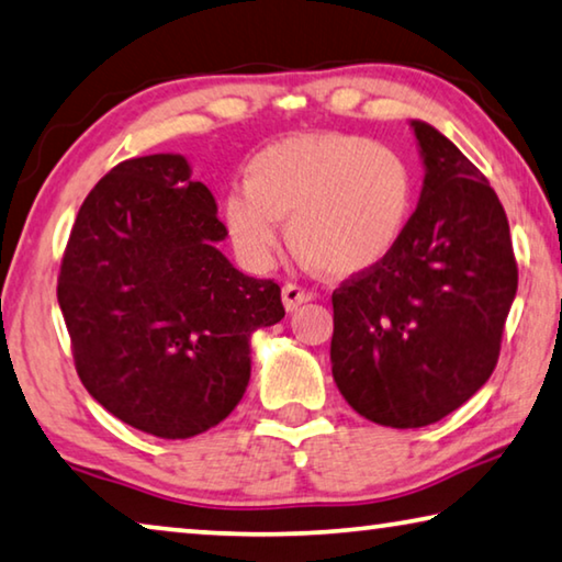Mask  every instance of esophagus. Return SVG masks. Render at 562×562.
Masks as SVG:
<instances>
[{
  "label": "esophagus",
  "instance_id": "esophagus-1",
  "mask_svg": "<svg viewBox=\"0 0 562 562\" xmlns=\"http://www.w3.org/2000/svg\"><path fill=\"white\" fill-rule=\"evenodd\" d=\"M307 300H315V295H313V292L297 288V284L288 282L282 288V305H284V310H288V313H292V310H297L302 302H307Z\"/></svg>",
  "mask_w": 562,
  "mask_h": 562
}]
</instances>
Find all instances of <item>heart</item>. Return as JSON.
Here are the masks:
<instances>
[{"label":"heart","instance_id":"1","mask_svg":"<svg viewBox=\"0 0 562 562\" xmlns=\"http://www.w3.org/2000/svg\"><path fill=\"white\" fill-rule=\"evenodd\" d=\"M413 172L395 149L319 132L274 142L245 169V190L225 198V222L249 267H267L288 243L317 274L347 280L393 252L413 210Z\"/></svg>","mask_w":562,"mask_h":562}]
</instances>
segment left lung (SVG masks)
<instances>
[{
  "label": "left lung",
  "mask_w": 562,
  "mask_h": 562,
  "mask_svg": "<svg viewBox=\"0 0 562 562\" xmlns=\"http://www.w3.org/2000/svg\"><path fill=\"white\" fill-rule=\"evenodd\" d=\"M425 167L420 202L385 260L333 292V378L355 413L425 427L493 375L518 292L510 227L480 169L409 120Z\"/></svg>",
  "instance_id": "obj_1"
}]
</instances>
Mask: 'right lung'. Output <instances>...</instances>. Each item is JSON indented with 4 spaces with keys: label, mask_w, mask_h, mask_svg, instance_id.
<instances>
[{
    "label": "right lung",
    "mask_w": 562,
    "mask_h": 562,
    "mask_svg": "<svg viewBox=\"0 0 562 562\" xmlns=\"http://www.w3.org/2000/svg\"><path fill=\"white\" fill-rule=\"evenodd\" d=\"M217 202L182 155L127 159L79 207L57 300L87 393L165 440L194 438L243 400L249 340L284 317L280 284L220 252Z\"/></svg>",
    "instance_id": "right-lung-1"
}]
</instances>
